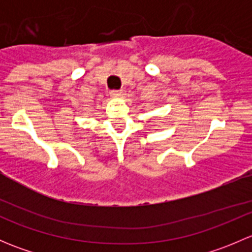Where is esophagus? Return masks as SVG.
<instances>
[{"label": "esophagus", "mask_w": 252, "mask_h": 252, "mask_svg": "<svg viewBox=\"0 0 252 252\" xmlns=\"http://www.w3.org/2000/svg\"><path fill=\"white\" fill-rule=\"evenodd\" d=\"M110 94H111V96H113V97H123V96L126 95V91L124 90H112Z\"/></svg>", "instance_id": "1"}]
</instances>
